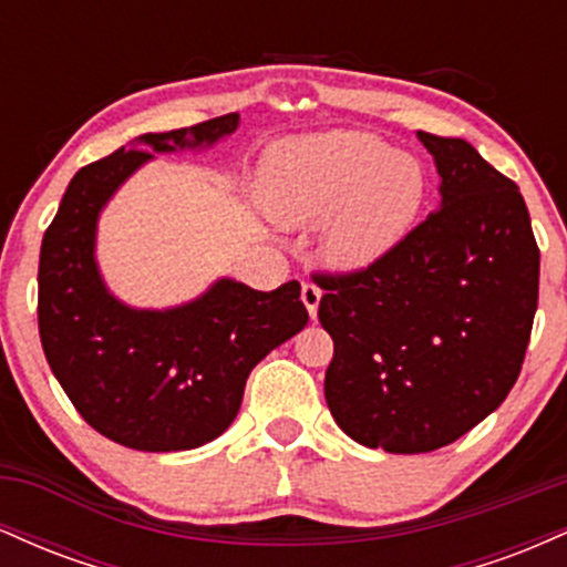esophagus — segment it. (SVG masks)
Listing matches in <instances>:
<instances>
[{"label":"esophagus","instance_id":"esophagus-1","mask_svg":"<svg viewBox=\"0 0 567 567\" xmlns=\"http://www.w3.org/2000/svg\"><path fill=\"white\" fill-rule=\"evenodd\" d=\"M301 301L306 306V311H309V317L315 320L317 317V309H320V301H322V290L317 288V285L306 282L301 288Z\"/></svg>","mask_w":567,"mask_h":567}]
</instances>
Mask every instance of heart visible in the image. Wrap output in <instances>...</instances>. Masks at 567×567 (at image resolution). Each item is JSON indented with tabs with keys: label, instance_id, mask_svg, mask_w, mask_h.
<instances>
[{
	"label": "heart",
	"instance_id": "b5f03b06",
	"mask_svg": "<svg viewBox=\"0 0 567 567\" xmlns=\"http://www.w3.org/2000/svg\"><path fill=\"white\" fill-rule=\"evenodd\" d=\"M261 199L285 226L322 225L320 256L360 271L405 237L426 194L421 162L368 133L309 135L279 143L261 165Z\"/></svg>",
	"mask_w": 567,
	"mask_h": 567
}]
</instances>
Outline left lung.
<instances>
[{
	"instance_id": "8db88e82",
	"label": "left lung",
	"mask_w": 567,
	"mask_h": 567,
	"mask_svg": "<svg viewBox=\"0 0 567 567\" xmlns=\"http://www.w3.org/2000/svg\"><path fill=\"white\" fill-rule=\"evenodd\" d=\"M440 210L386 256L320 275L333 338L324 400L351 440L429 453L464 437L512 392L538 306V252L514 181L464 138L421 133Z\"/></svg>"
}]
</instances>
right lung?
I'll return each mask as SVG.
<instances>
[{
  "mask_svg": "<svg viewBox=\"0 0 567 567\" xmlns=\"http://www.w3.org/2000/svg\"><path fill=\"white\" fill-rule=\"evenodd\" d=\"M237 125L239 114H224L146 133L82 167L44 231L37 306L44 357L82 419L133 451H192L224 434L250 370L309 322L298 282L261 292L224 277L194 301L157 311L122 303L97 271V216L116 188L154 152L213 146Z\"/></svg>",
  "mask_w": 567,
  "mask_h": 567,
  "instance_id": "1",
  "label": "right lung"
}]
</instances>
